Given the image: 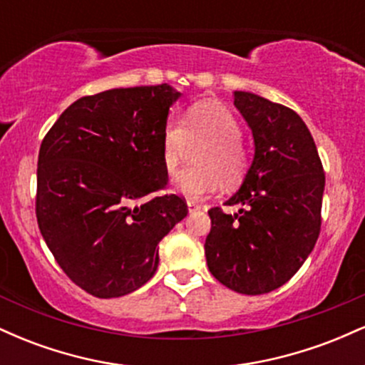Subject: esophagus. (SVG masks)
<instances>
[{
  "mask_svg": "<svg viewBox=\"0 0 365 365\" xmlns=\"http://www.w3.org/2000/svg\"><path fill=\"white\" fill-rule=\"evenodd\" d=\"M187 206H188V211H195V209L200 207V204L195 202V200H187Z\"/></svg>",
  "mask_w": 365,
  "mask_h": 365,
  "instance_id": "esophagus-1",
  "label": "esophagus"
}]
</instances>
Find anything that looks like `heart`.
Here are the masks:
<instances>
[{"label": "heart", "instance_id": "obj_1", "mask_svg": "<svg viewBox=\"0 0 365 365\" xmlns=\"http://www.w3.org/2000/svg\"><path fill=\"white\" fill-rule=\"evenodd\" d=\"M242 127L225 104L200 101L188 108L182 120L168 118L161 132V156L173 175L188 145L202 144L195 153V168L180 171L173 188L190 200H200L221 185H237L249 170V150L242 142Z\"/></svg>", "mask_w": 365, "mask_h": 365}]
</instances>
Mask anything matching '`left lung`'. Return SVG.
Wrapping results in <instances>:
<instances>
[{"instance_id":"8db88e82","label":"left lung","mask_w":365,"mask_h":365,"mask_svg":"<svg viewBox=\"0 0 365 365\" xmlns=\"http://www.w3.org/2000/svg\"><path fill=\"white\" fill-rule=\"evenodd\" d=\"M233 104L254 135L252 166L228 206L209 209L211 274L245 295L279 288L300 269L321 232L324 170L307 125L290 108L235 91Z\"/></svg>"}]
</instances>
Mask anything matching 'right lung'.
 I'll return each instance as SVG.
<instances>
[{"mask_svg": "<svg viewBox=\"0 0 365 365\" xmlns=\"http://www.w3.org/2000/svg\"><path fill=\"white\" fill-rule=\"evenodd\" d=\"M180 92L161 86L83 96L41 142L36 217L72 282L98 299L148 283L158 244L187 216L168 185L161 132Z\"/></svg>", "mask_w": 365, "mask_h": 365, "instance_id": "add662e5", "label": "right lung"}]
</instances>
